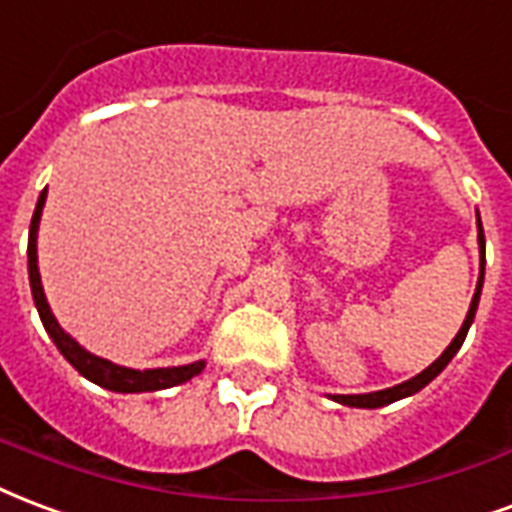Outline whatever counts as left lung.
<instances>
[{
    "instance_id": "obj_1",
    "label": "left lung",
    "mask_w": 512,
    "mask_h": 512,
    "mask_svg": "<svg viewBox=\"0 0 512 512\" xmlns=\"http://www.w3.org/2000/svg\"><path fill=\"white\" fill-rule=\"evenodd\" d=\"M478 241H480V279H478V290L472 295V304H469V312H467V320L461 325V331L456 333V339L450 342V347L442 355H439L437 361L431 363L429 369H423L418 377H412V380L401 382V385H393L388 391H377V393H363V396H336L339 404H347V407H366V410H374V407H385V404H391L396 399H404V396H412V393H418L423 385H429L434 377H437L445 366L450 363V358L456 355L458 347L464 344L467 339V331L472 320H475V312H478V301H480V290H483V268H486V236H483V227H480L478 233Z\"/></svg>"
}]
</instances>
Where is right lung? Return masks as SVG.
Masks as SVG:
<instances>
[{"mask_svg":"<svg viewBox=\"0 0 512 512\" xmlns=\"http://www.w3.org/2000/svg\"><path fill=\"white\" fill-rule=\"evenodd\" d=\"M45 192H40V200H37V208L32 214V225H29V285H32L34 306L40 312V320H43L45 331L54 339V344L59 347L67 361L73 363L75 369L86 377V380L97 382L102 388L116 393H140V391H162V388H173V385H181V382L192 380L195 374L203 372L206 363H189V366H173V369H149V372H138V369H124V366H116V363L105 361V358H97L92 352H86L81 344H75L67 333L59 328L56 317L51 314V306L45 301L43 285H40V271H37V225H40V214H43Z\"/></svg>","mask_w":512,"mask_h":512,"instance_id":"right-lung-1","label":"right lung"}]
</instances>
